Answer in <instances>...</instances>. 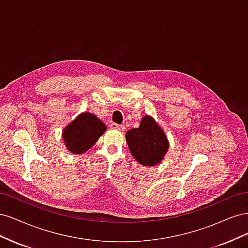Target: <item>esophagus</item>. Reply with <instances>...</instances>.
Here are the masks:
<instances>
[{
	"label": "esophagus",
	"mask_w": 248,
	"mask_h": 248,
	"mask_svg": "<svg viewBox=\"0 0 248 248\" xmlns=\"http://www.w3.org/2000/svg\"><path fill=\"white\" fill-rule=\"evenodd\" d=\"M110 127L112 129H117V130H120V131H123L125 130V127L123 125H119L117 123H111L110 124Z\"/></svg>",
	"instance_id": "1"
}]
</instances>
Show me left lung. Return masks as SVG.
Wrapping results in <instances>:
<instances>
[{
  "mask_svg": "<svg viewBox=\"0 0 248 248\" xmlns=\"http://www.w3.org/2000/svg\"><path fill=\"white\" fill-rule=\"evenodd\" d=\"M126 141L132 156L145 167L159 163L169 149L166 134L149 116L141 119L139 128L127 131Z\"/></svg>",
  "mask_w": 248,
  "mask_h": 248,
  "instance_id": "8db88e82",
  "label": "left lung"
}]
</instances>
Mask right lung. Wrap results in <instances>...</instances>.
I'll return each instance as SVG.
<instances>
[{"label":"right lung","mask_w":248,"mask_h":248,"mask_svg":"<svg viewBox=\"0 0 248 248\" xmlns=\"http://www.w3.org/2000/svg\"><path fill=\"white\" fill-rule=\"evenodd\" d=\"M106 129V125L96 116L84 112L64 129V142L70 152L74 154L85 153Z\"/></svg>","instance_id":"1"}]
</instances>
